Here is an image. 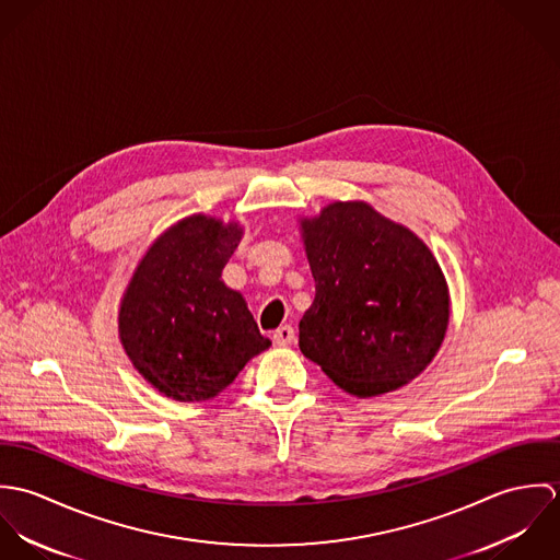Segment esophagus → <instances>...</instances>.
<instances>
[{"mask_svg": "<svg viewBox=\"0 0 560 560\" xmlns=\"http://www.w3.org/2000/svg\"><path fill=\"white\" fill-rule=\"evenodd\" d=\"M295 340V329L291 327V325H282V327H278L276 331H273V342L278 345V347H287V345H291Z\"/></svg>", "mask_w": 560, "mask_h": 560, "instance_id": "34e87169", "label": "esophagus"}]
</instances>
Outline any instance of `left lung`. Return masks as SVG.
<instances>
[{"instance_id": "8db88e82", "label": "left lung", "mask_w": 560, "mask_h": 560, "mask_svg": "<svg viewBox=\"0 0 560 560\" xmlns=\"http://www.w3.org/2000/svg\"><path fill=\"white\" fill-rule=\"evenodd\" d=\"M298 222L315 278L302 353L360 399L416 380L451 320L448 284L429 245L364 200H336Z\"/></svg>"}]
</instances>
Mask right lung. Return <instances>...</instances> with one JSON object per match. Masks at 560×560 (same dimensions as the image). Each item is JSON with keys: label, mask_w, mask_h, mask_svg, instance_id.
<instances>
[{"label": "right lung", "mask_w": 560, "mask_h": 560, "mask_svg": "<svg viewBox=\"0 0 560 560\" xmlns=\"http://www.w3.org/2000/svg\"><path fill=\"white\" fill-rule=\"evenodd\" d=\"M243 233L235 220L187 215L151 243L122 293V349L133 369L167 399L218 397L271 345L240 291L222 280Z\"/></svg>", "instance_id": "obj_1"}]
</instances>
